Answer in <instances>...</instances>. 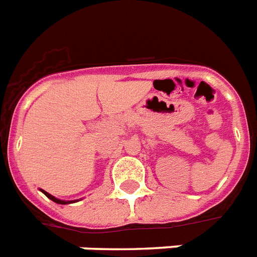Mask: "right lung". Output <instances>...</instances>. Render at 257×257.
<instances>
[{"mask_svg":"<svg viewBox=\"0 0 257 257\" xmlns=\"http://www.w3.org/2000/svg\"><path fill=\"white\" fill-rule=\"evenodd\" d=\"M41 191H42V189H41ZM42 193H44V195H45L46 197H49V199L52 200V201H54V203H57V204H68V203H72V201H65V200L57 199V197H54V196H52V195H50V193H48V192H45V191H42Z\"/></svg>","mask_w":257,"mask_h":257,"instance_id":"right-lung-1","label":"right lung"}]
</instances>
